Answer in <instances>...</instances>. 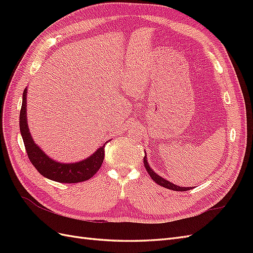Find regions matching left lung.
Returning <instances> with one entry per match:
<instances>
[{
  "label": "left lung",
  "mask_w": 253,
  "mask_h": 253,
  "mask_svg": "<svg viewBox=\"0 0 253 253\" xmlns=\"http://www.w3.org/2000/svg\"><path fill=\"white\" fill-rule=\"evenodd\" d=\"M143 164H144V168H145V170L148 171V173H149V175L151 176V178L154 180L156 183H158L159 186H162V187H165V188H167V189H170V190H174V191H181V192H183V191H188V190H191L192 189V187H187V188H185V187H179V186H176V185H174V183H172V182H170L169 180H166L165 178H163L162 176H159L158 174H156L154 171H153L151 168H150V166H149V164H148V160H147V155H145L144 157H143Z\"/></svg>",
  "instance_id": "obj_1"
}]
</instances>
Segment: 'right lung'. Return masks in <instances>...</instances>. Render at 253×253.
Returning a JSON list of instances; mask_svg holds the SVG:
<instances>
[{
  "label": "right lung",
  "mask_w": 253,
  "mask_h": 253,
  "mask_svg": "<svg viewBox=\"0 0 253 253\" xmlns=\"http://www.w3.org/2000/svg\"><path fill=\"white\" fill-rule=\"evenodd\" d=\"M26 95L27 88H25L23 93L22 108L20 112V131L28 158L38 172L48 179L64 183L81 182L93 177L103 163L105 144L99 148L93 155L79 163L61 164L49 158L38 147V144L35 143L29 133L26 117Z\"/></svg>",
  "instance_id": "obj_1"
}]
</instances>
